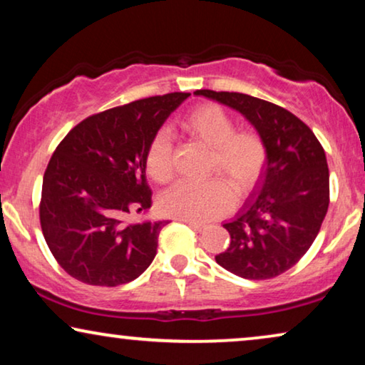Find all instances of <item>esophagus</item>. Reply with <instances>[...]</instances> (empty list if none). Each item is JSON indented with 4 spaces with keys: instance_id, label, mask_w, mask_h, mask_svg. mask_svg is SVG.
Listing matches in <instances>:
<instances>
[{
    "instance_id": "34e87169",
    "label": "esophagus",
    "mask_w": 365,
    "mask_h": 365,
    "mask_svg": "<svg viewBox=\"0 0 365 365\" xmlns=\"http://www.w3.org/2000/svg\"><path fill=\"white\" fill-rule=\"evenodd\" d=\"M179 221L186 222L189 227H192L194 231H197V232H202V231H206V226H202V224H197V222H192V221H186V219H179Z\"/></svg>"
}]
</instances>
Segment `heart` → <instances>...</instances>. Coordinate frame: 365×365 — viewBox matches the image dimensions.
I'll return each instance as SVG.
<instances>
[{
  "instance_id": "b5f03b06",
  "label": "heart",
  "mask_w": 365,
  "mask_h": 365,
  "mask_svg": "<svg viewBox=\"0 0 365 365\" xmlns=\"http://www.w3.org/2000/svg\"><path fill=\"white\" fill-rule=\"evenodd\" d=\"M184 129L212 148L211 169L222 171L231 179L237 192L246 191L257 181L266 163V144L257 133L236 131L231 114L217 104H201L182 119ZM146 168L149 176L159 184L174 176L173 144L166 131H159L149 146ZM234 194L226 179L211 178L206 181H181L173 186L159 201L166 216L186 219L197 224L211 222L232 207Z\"/></svg>"
}]
</instances>
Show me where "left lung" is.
<instances>
[{"label":"left lung","instance_id":"obj_1","mask_svg":"<svg viewBox=\"0 0 365 365\" xmlns=\"http://www.w3.org/2000/svg\"><path fill=\"white\" fill-rule=\"evenodd\" d=\"M194 94L241 113L262 138L267 154L251 196L222 224L231 244L216 262L244 279L276 277L307 252L326 217V153L307 124L277 104L242 93L197 89Z\"/></svg>","mask_w":365,"mask_h":365}]
</instances>
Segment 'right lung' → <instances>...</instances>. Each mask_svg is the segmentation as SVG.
<instances>
[{"mask_svg":"<svg viewBox=\"0 0 365 365\" xmlns=\"http://www.w3.org/2000/svg\"><path fill=\"white\" fill-rule=\"evenodd\" d=\"M189 93H171L93 114L53 153L43 178L39 221L49 251L89 286L128 284L149 267L166 221L128 224L151 207L149 146Z\"/></svg>","mask_w":365,"mask_h":365,"instance_id":"1","label":"right lung"}]
</instances>
